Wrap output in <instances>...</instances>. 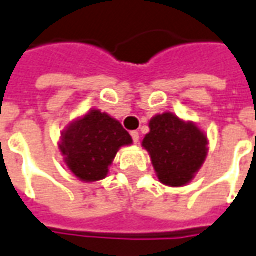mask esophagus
<instances>
[{
	"mask_svg": "<svg viewBox=\"0 0 256 256\" xmlns=\"http://www.w3.org/2000/svg\"><path fill=\"white\" fill-rule=\"evenodd\" d=\"M132 138H133L134 144H138L140 142V134H138V132H132Z\"/></svg>",
	"mask_w": 256,
	"mask_h": 256,
	"instance_id": "1",
	"label": "esophagus"
}]
</instances>
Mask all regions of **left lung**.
<instances>
[{
	"instance_id": "8db88e82",
	"label": "left lung",
	"mask_w": 256,
	"mask_h": 256,
	"mask_svg": "<svg viewBox=\"0 0 256 256\" xmlns=\"http://www.w3.org/2000/svg\"><path fill=\"white\" fill-rule=\"evenodd\" d=\"M148 126L141 146L150 154L159 182L169 187L187 186L206 159V134L172 112L155 115Z\"/></svg>"
}]
</instances>
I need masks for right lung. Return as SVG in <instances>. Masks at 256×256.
I'll use <instances>...</instances> for the list:
<instances>
[{
  "mask_svg": "<svg viewBox=\"0 0 256 256\" xmlns=\"http://www.w3.org/2000/svg\"><path fill=\"white\" fill-rule=\"evenodd\" d=\"M132 144L130 134L119 120L91 110L62 130L58 146L68 169L78 180L94 183L108 176L118 151Z\"/></svg>",
  "mask_w": 256,
  "mask_h": 256,
  "instance_id": "obj_1",
  "label": "right lung"
}]
</instances>
